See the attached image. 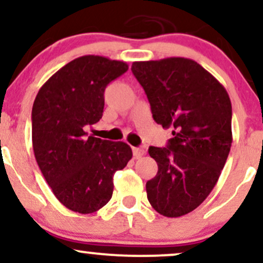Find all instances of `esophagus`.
I'll use <instances>...</instances> for the list:
<instances>
[{"instance_id":"esophagus-1","label":"esophagus","mask_w":263,"mask_h":263,"mask_svg":"<svg viewBox=\"0 0 263 263\" xmlns=\"http://www.w3.org/2000/svg\"><path fill=\"white\" fill-rule=\"evenodd\" d=\"M132 152H134L135 158H140L144 155V149L142 147H132Z\"/></svg>"}]
</instances>
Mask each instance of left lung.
Returning <instances> with one entry per match:
<instances>
[{
	"mask_svg": "<svg viewBox=\"0 0 263 263\" xmlns=\"http://www.w3.org/2000/svg\"><path fill=\"white\" fill-rule=\"evenodd\" d=\"M131 70L146 92L153 120L173 129L167 147L148 148L158 172L146 183L147 198L163 216L185 215L210 194L230 152L229 93L192 59L135 62Z\"/></svg>",
	"mask_w": 263,
	"mask_h": 263,
	"instance_id": "8db88e82",
	"label": "left lung"
}]
</instances>
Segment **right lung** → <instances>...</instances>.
Masks as SVG:
<instances>
[{
	"label": "right lung",
	"mask_w": 263,
	"mask_h": 263,
	"mask_svg": "<svg viewBox=\"0 0 263 263\" xmlns=\"http://www.w3.org/2000/svg\"><path fill=\"white\" fill-rule=\"evenodd\" d=\"M127 70L125 62L84 55L59 69L35 96V161L57 199L75 213L91 214L106 205L112 197L115 172L132 158L125 142L101 140L84 131L100 121L106 86Z\"/></svg>",
	"instance_id": "add662e5"
}]
</instances>
